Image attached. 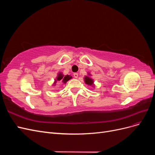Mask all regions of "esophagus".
<instances>
[{"label":"esophagus","instance_id":"obj_1","mask_svg":"<svg viewBox=\"0 0 155 155\" xmlns=\"http://www.w3.org/2000/svg\"><path fill=\"white\" fill-rule=\"evenodd\" d=\"M74 76L75 78H78V73H74Z\"/></svg>","mask_w":155,"mask_h":155}]
</instances>
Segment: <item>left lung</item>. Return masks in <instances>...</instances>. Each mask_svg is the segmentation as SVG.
<instances>
[{"mask_svg": "<svg viewBox=\"0 0 155 155\" xmlns=\"http://www.w3.org/2000/svg\"><path fill=\"white\" fill-rule=\"evenodd\" d=\"M85 81L87 84H88V85H92L93 84V81L92 79H91L90 78L88 77H85Z\"/></svg>", "mask_w": 155, "mask_h": 155, "instance_id": "left-lung-1", "label": "left lung"}]
</instances>
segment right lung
Instances as JSON below:
<instances>
[{"instance_id": "1", "label": "right lung", "mask_w": 155, "mask_h": 155, "mask_svg": "<svg viewBox=\"0 0 155 155\" xmlns=\"http://www.w3.org/2000/svg\"><path fill=\"white\" fill-rule=\"evenodd\" d=\"M71 78H72V76H68V75H67V76H62L61 74H59L58 75V77L57 78V80L59 81H62L64 83H65L67 81H68L69 79H71Z\"/></svg>"}]
</instances>
